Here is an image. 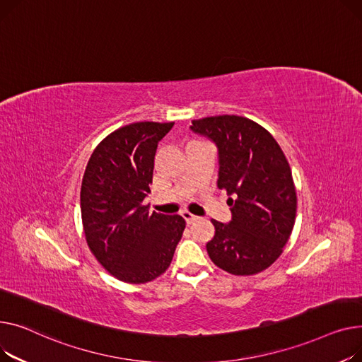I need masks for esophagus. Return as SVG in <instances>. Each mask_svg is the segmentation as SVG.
<instances>
[{
    "instance_id": "esophagus-1",
    "label": "esophagus",
    "mask_w": 362,
    "mask_h": 362,
    "mask_svg": "<svg viewBox=\"0 0 362 362\" xmlns=\"http://www.w3.org/2000/svg\"><path fill=\"white\" fill-rule=\"evenodd\" d=\"M182 218L185 219V222H187V225H193V223H196L197 221H199V216H194V215H191L189 211H182Z\"/></svg>"
}]
</instances>
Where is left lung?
Wrapping results in <instances>:
<instances>
[{"mask_svg":"<svg viewBox=\"0 0 362 362\" xmlns=\"http://www.w3.org/2000/svg\"><path fill=\"white\" fill-rule=\"evenodd\" d=\"M189 129L218 146V187L233 197L228 199L230 222L211 219L210 260L237 276L266 270L282 254L296 215V191L281 146L260 124L238 115L193 119Z\"/></svg>","mask_w":362,"mask_h":362,"instance_id":"1","label":"left lung"}]
</instances>
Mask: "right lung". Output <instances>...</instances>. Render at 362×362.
<instances>
[{"label": "right lung", "mask_w": 362, "mask_h": 362, "mask_svg": "<svg viewBox=\"0 0 362 362\" xmlns=\"http://www.w3.org/2000/svg\"><path fill=\"white\" fill-rule=\"evenodd\" d=\"M174 122H133L93 151L80 191L84 237L96 260L127 284L156 279L173 262L185 228L180 215L148 211L158 143Z\"/></svg>", "instance_id": "add662e5"}]
</instances>
